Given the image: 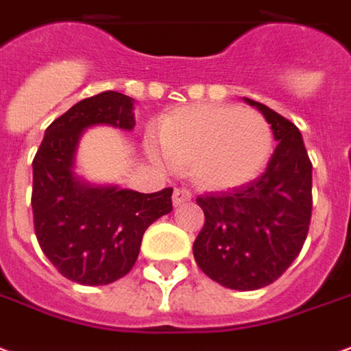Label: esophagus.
Wrapping results in <instances>:
<instances>
[{
  "instance_id": "esophagus-1",
  "label": "esophagus",
  "mask_w": 351,
  "mask_h": 351,
  "mask_svg": "<svg viewBox=\"0 0 351 351\" xmlns=\"http://www.w3.org/2000/svg\"><path fill=\"white\" fill-rule=\"evenodd\" d=\"M191 198H193V194L189 193L186 189H176V191H173L172 202H173V206L179 207V206H183V204H189Z\"/></svg>"
}]
</instances>
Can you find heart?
Segmentation results:
<instances>
[{"label":"heart","instance_id":"b5f03b06","mask_svg":"<svg viewBox=\"0 0 351 351\" xmlns=\"http://www.w3.org/2000/svg\"><path fill=\"white\" fill-rule=\"evenodd\" d=\"M158 162L191 166L211 191L247 185L262 172L273 149L267 121L235 106L200 104L173 112L160 127V147L147 144Z\"/></svg>","mask_w":351,"mask_h":351}]
</instances>
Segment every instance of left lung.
Returning <instances> with one entry per match:
<instances>
[{
    "instance_id": "8db88e82",
    "label": "left lung",
    "mask_w": 351,
    "mask_h": 351,
    "mask_svg": "<svg viewBox=\"0 0 351 351\" xmlns=\"http://www.w3.org/2000/svg\"><path fill=\"white\" fill-rule=\"evenodd\" d=\"M256 106L278 144L265 172L232 193L198 196L206 222L193 245L207 277L232 290L275 282L299 256L312 215V162L301 132L262 102Z\"/></svg>"
}]
</instances>
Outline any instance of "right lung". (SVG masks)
<instances>
[{
  "mask_svg": "<svg viewBox=\"0 0 351 351\" xmlns=\"http://www.w3.org/2000/svg\"><path fill=\"white\" fill-rule=\"evenodd\" d=\"M134 99L104 91L76 102L46 129L33 158V224L45 256L61 275L84 286L125 277L136 262L144 232L172 211V189L142 194L95 186L76 178L82 132L93 125L132 130Z\"/></svg>",
  "mask_w": 351,
  "mask_h": 351,
  "instance_id": "add662e5",
  "label": "right lung"
}]
</instances>
